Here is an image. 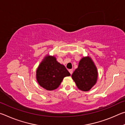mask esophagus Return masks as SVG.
Wrapping results in <instances>:
<instances>
[{
	"label": "esophagus",
	"instance_id": "34e87169",
	"mask_svg": "<svg viewBox=\"0 0 125 125\" xmlns=\"http://www.w3.org/2000/svg\"><path fill=\"white\" fill-rule=\"evenodd\" d=\"M69 73H71V74H72L73 73V69H69Z\"/></svg>",
	"mask_w": 125,
	"mask_h": 125
}]
</instances>
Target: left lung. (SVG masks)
Returning a JSON list of instances; mask_svg holds the SVG:
<instances>
[{"mask_svg": "<svg viewBox=\"0 0 125 125\" xmlns=\"http://www.w3.org/2000/svg\"><path fill=\"white\" fill-rule=\"evenodd\" d=\"M98 77L97 68L89 56L83 57L80 60L78 67L72 74L78 88L88 92L96 83Z\"/></svg>", "mask_w": 125, "mask_h": 125, "instance_id": "left-lung-1", "label": "left lung"}]
</instances>
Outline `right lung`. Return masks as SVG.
<instances>
[{
    "label": "right lung",
    "mask_w": 125,
    "mask_h": 125,
    "mask_svg": "<svg viewBox=\"0 0 125 125\" xmlns=\"http://www.w3.org/2000/svg\"><path fill=\"white\" fill-rule=\"evenodd\" d=\"M64 65L57 62L54 56L47 55L40 63L36 70V80L39 85L47 90L58 88L63 78L70 76Z\"/></svg>",
    "instance_id": "1"
}]
</instances>
